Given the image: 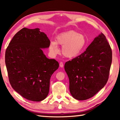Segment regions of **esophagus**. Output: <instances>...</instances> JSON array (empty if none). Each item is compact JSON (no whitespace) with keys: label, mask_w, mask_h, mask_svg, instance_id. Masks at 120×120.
Instances as JSON below:
<instances>
[{"label":"esophagus","mask_w":120,"mask_h":120,"mask_svg":"<svg viewBox=\"0 0 120 120\" xmlns=\"http://www.w3.org/2000/svg\"><path fill=\"white\" fill-rule=\"evenodd\" d=\"M63 62H61L60 63V64H59V66H60V68H63Z\"/></svg>","instance_id":"esophagus-1"}]
</instances>
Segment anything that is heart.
<instances>
[{
	"instance_id": "b5f03b06",
	"label": "heart",
	"mask_w": 120,
	"mask_h": 120,
	"mask_svg": "<svg viewBox=\"0 0 120 120\" xmlns=\"http://www.w3.org/2000/svg\"><path fill=\"white\" fill-rule=\"evenodd\" d=\"M58 45L62 46V53L65 57L73 58L82 53L87 45V40L85 35L75 31H69L59 34L56 41L50 43L49 50L52 55L59 52Z\"/></svg>"
}]
</instances>
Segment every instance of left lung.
Masks as SVG:
<instances>
[{
	"instance_id": "obj_1",
	"label": "left lung",
	"mask_w": 120,
	"mask_h": 120,
	"mask_svg": "<svg viewBox=\"0 0 120 120\" xmlns=\"http://www.w3.org/2000/svg\"><path fill=\"white\" fill-rule=\"evenodd\" d=\"M111 62L110 46L101 33L85 52L64 65L73 98L86 100L103 88L108 79Z\"/></svg>"
}]
</instances>
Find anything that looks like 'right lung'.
I'll return each instance as SVG.
<instances>
[{
    "label": "right lung",
    "instance_id": "1",
    "mask_svg": "<svg viewBox=\"0 0 120 120\" xmlns=\"http://www.w3.org/2000/svg\"><path fill=\"white\" fill-rule=\"evenodd\" d=\"M39 28H24L16 33L5 54L10 83L23 98L40 101L47 96L50 79L59 63L49 59L42 49L49 47L50 40Z\"/></svg>",
    "mask_w": 120,
    "mask_h": 120
}]
</instances>
